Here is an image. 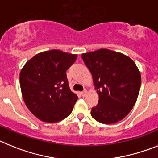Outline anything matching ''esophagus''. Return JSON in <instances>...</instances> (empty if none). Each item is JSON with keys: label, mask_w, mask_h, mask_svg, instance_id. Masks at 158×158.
<instances>
[{"label": "esophagus", "mask_w": 158, "mask_h": 158, "mask_svg": "<svg viewBox=\"0 0 158 158\" xmlns=\"http://www.w3.org/2000/svg\"><path fill=\"white\" fill-rule=\"evenodd\" d=\"M80 94H81V96H82V97H84V96L87 94V90H84L83 91H82V92L80 93Z\"/></svg>", "instance_id": "1"}]
</instances>
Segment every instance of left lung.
<instances>
[{
  "mask_svg": "<svg viewBox=\"0 0 158 158\" xmlns=\"http://www.w3.org/2000/svg\"><path fill=\"white\" fill-rule=\"evenodd\" d=\"M82 59L92 75L98 102L91 109L94 119L112 124L124 118L138 98L141 74L129 56L101 48L82 54Z\"/></svg>",
  "mask_w": 158,
  "mask_h": 158,
  "instance_id": "obj_1",
  "label": "left lung"
}]
</instances>
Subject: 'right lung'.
Returning <instances> with one entry per match:
<instances>
[{"instance_id":"obj_1","label":"right lung","mask_w":158,"mask_h":158,"mask_svg":"<svg viewBox=\"0 0 158 158\" xmlns=\"http://www.w3.org/2000/svg\"><path fill=\"white\" fill-rule=\"evenodd\" d=\"M76 59V54L52 49L35 55L20 71L24 103L40 120L58 123L72 111L78 97L70 90L66 71Z\"/></svg>"}]
</instances>
